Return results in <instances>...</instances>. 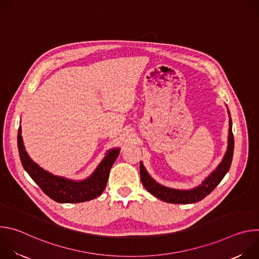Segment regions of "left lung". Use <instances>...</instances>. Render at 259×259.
Listing matches in <instances>:
<instances>
[{
    "mask_svg": "<svg viewBox=\"0 0 259 259\" xmlns=\"http://www.w3.org/2000/svg\"><path fill=\"white\" fill-rule=\"evenodd\" d=\"M229 112V110H228ZM229 115L230 112H229ZM229 145L226 155L217 166V168L200 184L199 187L193 190H176L162 186L154 180L151 175L147 173L143 164L140 162V179L143 187L147 192H150L156 198L172 204H192L203 200L207 197L217 186L219 182L223 180L225 175L229 172L234 155V134H233V123L230 117V128H229Z\"/></svg>",
    "mask_w": 259,
    "mask_h": 259,
    "instance_id": "8db88e82",
    "label": "left lung"
}]
</instances>
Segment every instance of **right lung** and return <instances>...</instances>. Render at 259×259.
<instances>
[{"label": "right lung", "mask_w": 259, "mask_h": 259, "mask_svg": "<svg viewBox=\"0 0 259 259\" xmlns=\"http://www.w3.org/2000/svg\"><path fill=\"white\" fill-rule=\"evenodd\" d=\"M17 145L24 170L49 198L58 203H82L100 196L106 187L109 170L120 154V149L109 150L88 178L77 181L53 175L35 164L24 149L20 127L17 134Z\"/></svg>", "instance_id": "1"}]
</instances>
